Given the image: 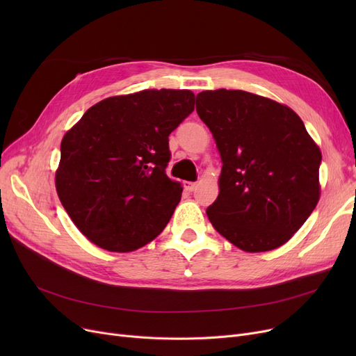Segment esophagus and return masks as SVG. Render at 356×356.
<instances>
[{
	"mask_svg": "<svg viewBox=\"0 0 356 356\" xmlns=\"http://www.w3.org/2000/svg\"><path fill=\"white\" fill-rule=\"evenodd\" d=\"M196 186H197V184H196L195 181H186V183H184V189L188 191V192H193V191L196 189Z\"/></svg>",
	"mask_w": 356,
	"mask_h": 356,
	"instance_id": "obj_1",
	"label": "esophagus"
}]
</instances>
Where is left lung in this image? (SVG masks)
Returning <instances> with one entry per match:
<instances>
[{
    "mask_svg": "<svg viewBox=\"0 0 356 356\" xmlns=\"http://www.w3.org/2000/svg\"><path fill=\"white\" fill-rule=\"evenodd\" d=\"M196 111L222 160L213 228L247 252L282 247L321 196L322 153L293 109L245 90H203Z\"/></svg>",
    "mask_w": 356,
    "mask_h": 356,
    "instance_id": "left-lung-1",
    "label": "left lung"
}]
</instances>
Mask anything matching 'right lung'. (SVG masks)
<instances>
[{
  "label": "right lung",
  "mask_w": 356,
  "mask_h": 356,
  "mask_svg": "<svg viewBox=\"0 0 356 356\" xmlns=\"http://www.w3.org/2000/svg\"><path fill=\"white\" fill-rule=\"evenodd\" d=\"M195 109L188 89H145L90 106L65 134L56 191L99 248L129 252L170 220L181 186L168 179V136Z\"/></svg>",
  "instance_id": "add662e5"
}]
</instances>
